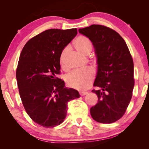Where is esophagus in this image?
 <instances>
[{
  "mask_svg": "<svg viewBox=\"0 0 149 149\" xmlns=\"http://www.w3.org/2000/svg\"><path fill=\"white\" fill-rule=\"evenodd\" d=\"M88 93L87 92H80V95L81 96H84L86 94H87Z\"/></svg>",
  "mask_w": 149,
  "mask_h": 149,
  "instance_id": "34e87169",
  "label": "esophagus"
}]
</instances>
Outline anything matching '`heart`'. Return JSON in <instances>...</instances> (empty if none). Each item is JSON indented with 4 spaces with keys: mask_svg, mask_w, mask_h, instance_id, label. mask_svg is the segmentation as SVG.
Masks as SVG:
<instances>
[{
    "mask_svg": "<svg viewBox=\"0 0 149 149\" xmlns=\"http://www.w3.org/2000/svg\"><path fill=\"white\" fill-rule=\"evenodd\" d=\"M75 47L82 55H87L91 52L92 43L90 40L85 36H80L75 41ZM68 52V47H65L60 56V63L64 68V60L66 54ZM94 77V71L89 68L81 71H74L66 76V82L68 86L79 90L87 89Z\"/></svg>",
    "mask_w": 149,
    "mask_h": 149,
    "instance_id": "obj_1",
    "label": "heart"
}]
</instances>
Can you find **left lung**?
<instances>
[{
  "label": "left lung",
  "instance_id": "8db88e82",
  "mask_svg": "<svg viewBox=\"0 0 149 149\" xmlns=\"http://www.w3.org/2000/svg\"><path fill=\"white\" fill-rule=\"evenodd\" d=\"M79 32L93 43L97 58V72L92 90L98 97L90 109L94 120L103 124L114 123L125 114L132 96L134 63L121 36L109 27L91 25Z\"/></svg>",
  "mask_w": 149,
  "mask_h": 149
}]
</instances>
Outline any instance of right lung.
I'll use <instances>...</instances> for the list:
<instances>
[{"label":"right lung","mask_w":149,"mask_h":149,"mask_svg":"<svg viewBox=\"0 0 149 149\" xmlns=\"http://www.w3.org/2000/svg\"><path fill=\"white\" fill-rule=\"evenodd\" d=\"M76 35V29L47 30L29 40L20 53L16 78L22 102L30 118L44 127L61 124L68 102L80 96L56 77L60 54Z\"/></svg>","instance_id":"right-lung-1"}]
</instances>
